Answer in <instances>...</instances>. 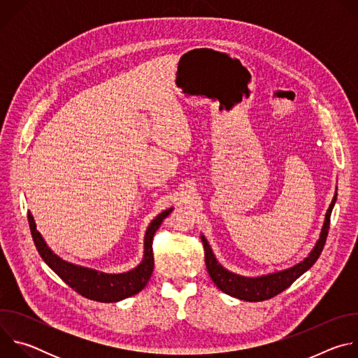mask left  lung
Segmentation results:
<instances>
[{"label":"left lung","instance_id":"obj_1","mask_svg":"<svg viewBox=\"0 0 358 358\" xmlns=\"http://www.w3.org/2000/svg\"><path fill=\"white\" fill-rule=\"evenodd\" d=\"M337 199V194L334 195L330 207L326 214V221L320 234V239L317 241L315 249L310 252V255L306 258L303 262L294 265L293 268H289L286 271H280L276 273H271L266 276H259V278H245L235 275L227 269H224L218 261L215 259L213 249L210 248L207 239L201 236V241L203 243V250H206V265L207 271L213 279V282L218 286L220 290L224 293L246 300V301H262L275 297L276 294L282 293L285 289H287L299 276H301L306 271H309L315 262L319 259L320 253L324 248L327 235H329V228H330V215L331 210L334 207V202Z\"/></svg>","mask_w":358,"mask_h":358}]
</instances>
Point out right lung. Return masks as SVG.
Here are the masks:
<instances>
[{
  "label": "right lung",
  "mask_w": 358,
  "mask_h": 358,
  "mask_svg": "<svg viewBox=\"0 0 358 358\" xmlns=\"http://www.w3.org/2000/svg\"><path fill=\"white\" fill-rule=\"evenodd\" d=\"M171 211L173 208L163 211L147 228V232L144 236L143 262L133 271H129L126 273H119V275L101 273L93 269L76 266L62 261L46 246L41 234L36 231L35 221L29 213H28V222H29V229H31L34 243L36 246L38 253L41 255V258L69 287H72L76 293H79L86 299L101 301V303H113L138 293L148 283L152 269H155V258H152V236H155L156 231L160 228L163 220L167 218Z\"/></svg>",
  "instance_id": "1"
}]
</instances>
